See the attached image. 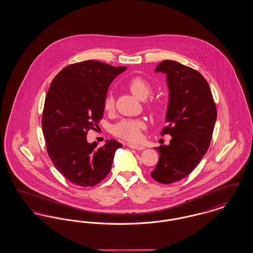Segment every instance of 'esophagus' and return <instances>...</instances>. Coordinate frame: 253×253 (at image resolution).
Returning a JSON list of instances; mask_svg holds the SVG:
<instances>
[{"mask_svg":"<svg viewBox=\"0 0 253 253\" xmlns=\"http://www.w3.org/2000/svg\"><path fill=\"white\" fill-rule=\"evenodd\" d=\"M128 146H129L131 149L136 150V151H142V150H144L145 149L144 146H142V145H135L132 144V143H129Z\"/></svg>","mask_w":253,"mask_h":253,"instance_id":"obj_1","label":"esophagus"}]
</instances>
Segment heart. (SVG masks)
<instances>
[{
	"mask_svg": "<svg viewBox=\"0 0 253 253\" xmlns=\"http://www.w3.org/2000/svg\"><path fill=\"white\" fill-rule=\"evenodd\" d=\"M127 86L132 95L141 100L146 99L153 92V86L151 83L141 77L132 78V80L129 81ZM115 96L113 94H108L103 102L104 110L112 112L115 109ZM147 107L153 112H159L161 104L155 99H151L147 103ZM145 127L144 121L140 120H123L113 127V133L123 139L136 142L141 138V132L144 130Z\"/></svg>",
	"mask_w": 253,
	"mask_h": 253,
	"instance_id": "heart-1",
	"label": "heart"
}]
</instances>
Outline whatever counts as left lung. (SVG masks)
I'll list each match as a JSON object with an SVG mask.
<instances>
[{"mask_svg":"<svg viewBox=\"0 0 253 253\" xmlns=\"http://www.w3.org/2000/svg\"><path fill=\"white\" fill-rule=\"evenodd\" d=\"M156 72L167 75L169 104L161 135L169 134V145L156 148L159 160L151 172L162 184L189 175L207 153L216 121L215 102L204 77L174 60H163Z\"/></svg>","mask_w":253,"mask_h":253,"instance_id":"left-lung-1","label":"left lung"}]
</instances>
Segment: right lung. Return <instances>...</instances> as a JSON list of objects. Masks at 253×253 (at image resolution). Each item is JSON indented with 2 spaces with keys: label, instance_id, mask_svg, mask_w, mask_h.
<instances>
[{
  "label": "right lung",
  "instance_id": "1",
  "mask_svg": "<svg viewBox=\"0 0 253 253\" xmlns=\"http://www.w3.org/2000/svg\"><path fill=\"white\" fill-rule=\"evenodd\" d=\"M126 69L85 60L64 67L50 84L42 119L46 150L54 166L75 185L92 187L104 179L122 147L111 139L96 148L86 135L103 117L109 85Z\"/></svg>",
  "mask_w": 253,
  "mask_h": 253
}]
</instances>
